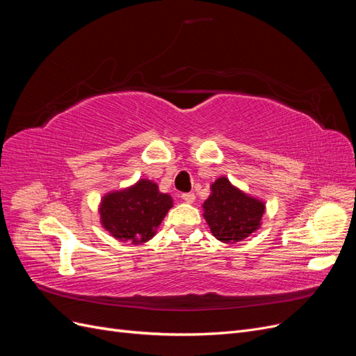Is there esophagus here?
<instances>
[{
  "label": "esophagus",
  "instance_id": "obj_1",
  "mask_svg": "<svg viewBox=\"0 0 356 356\" xmlns=\"http://www.w3.org/2000/svg\"><path fill=\"white\" fill-rule=\"evenodd\" d=\"M181 199L187 202V203H193L196 200V195H195V193H184V195L181 196Z\"/></svg>",
  "mask_w": 356,
  "mask_h": 356
}]
</instances>
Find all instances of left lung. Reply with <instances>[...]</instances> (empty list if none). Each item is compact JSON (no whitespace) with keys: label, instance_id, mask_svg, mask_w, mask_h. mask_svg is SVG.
Returning a JSON list of instances; mask_svg holds the SVG:
<instances>
[{"label":"left lung","instance_id":"1","mask_svg":"<svg viewBox=\"0 0 356 356\" xmlns=\"http://www.w3.org/2000/svg\"><path fill=\"white\" fill-rule=\"evenodd\" d=\"M202 207L212 234L224 243L241 242L260 229L266 211L264 202L246 195L225 177L215 179Z\"/></svg>","mask_w":356,"mask_h":356}]
</instances>
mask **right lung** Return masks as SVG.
I'll use <instances>...</instances> for the list:
<instances>
[{
	"label": "right lung",
	"mask_w": 356,
	"mask_h": 356,
	"mask_svg": "<svg viewBox=\"0 0 356 356\" xmlns=\"http://www.w3.org/2000/svg\"><path fill=\"white\" fill-rule=\"evenodd\" d=\"M172 197L160 193L149 179H139L132 187L105 195L99 204L102 227L122 242L144 243L156 234L172 208Z\"/></svg>",
	"instance_id": "1"
}]
</instances>
